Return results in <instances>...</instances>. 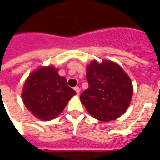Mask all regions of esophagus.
<instances>
[{"instance_id":"1","label":"esophagus","mask_w":160,"mask_h":160,"mask_svg":"<svg viewBox=\"0 0 160 160\" xmlns=\"http://www.w3.org/2000/svg\"><path fill=\"white\" fill-rule=\"evenodd\" d=\"M73 89H74V91L76 92L77 94H80V87H74V88H73Z\"/></svg>"}]
</instances>
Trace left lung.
<instances>
[{
  "mask_svg": "<svg viewBox=\"0 0 160 160\" xmlns=\"http://www.w3.org/2000/svg\"><path fill=\"white\" fill-rule=\"evenodd\" d=\"M89 87L80 95L88 113L98 120H115L126 111L133 95L127 73L117 63L92 61L87 68Z\"/></svg>",
  "mask_w": 160,
  "mask_h": 160,
  "instance_id": "1",
  "label": "left lung"
}]
</instances>
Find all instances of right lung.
Wrapping results in <instances>:
<instances>
[{"mask_svg":"<svg viewBox=\"0 0 160 160\" xmlns=\"http://www.w3.org/2000/svg\"><path fill=\"white\" fill-rule=\"evenodd\" d=\"M76 92L67 85L54 67H42L33 72L24 85L22 98L36 118L49 121L60 115Z\"/></svg>","mask_w":160,"mask_h":160,"instance_id":"obj_1","label":"right lung"}]
</instances>
